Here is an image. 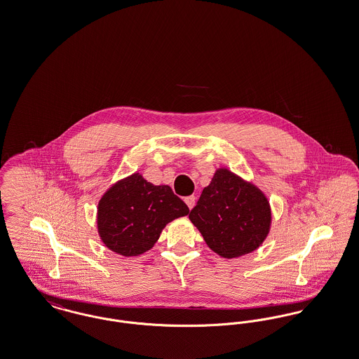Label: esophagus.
I'll return each mask as SVG.
<instances>
[{
    "mask_svg": "<svg viewBox=\"0 0 359 359\" xmlns=\"http://www.w3.org/2000/svg\"><path fill=\"white\" fill-rule=\"evenodd\" d=\"M184 202H186V205H188V208L191 210L194 205H195V202H196V198L194 196V195H191V196H187L186 199H184Z\"/></svg>",
    "mask_w": 359,
    "mask_h": 359,
    "instance_id": "obj_1",
    "label": "esophagus"
}]
</instances>
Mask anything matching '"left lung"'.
Listing matches in <instances>:
<instances>
[{"mask_svg": "<svg viewBox=\"0 0 359 359\" xmlns=\"http://www.w3.org/2000/svg\"><path fill=\"white\" fill-rule=\"evenodd\" d=\"M188 217L207 246L223 258L255 252L268 237L272 222L265 194L227 168L215 171Z\"/></svg>", "mask_w": 359, "mask_h": 359, "instance_id": "1", "label": "left lung"}]
</instances>
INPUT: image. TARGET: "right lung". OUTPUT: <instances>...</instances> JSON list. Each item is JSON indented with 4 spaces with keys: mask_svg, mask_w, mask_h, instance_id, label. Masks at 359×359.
<instances>
[{
    "mask_svg": "<svg viewBox=\"0 0 359 359\" xmlns=\"http://www.w3.org/2000/svg\"><path fill=\"white\" fill-rule=\"evenodd\" d=\"M188 212L170 186H154L136 172L103 194L97 212L98 234L111 252L140 256L154 248L168 223Z\"/></svg>",
    "mask_w": 359,
    "mask_h": 359,
    "instance_id": "1",
    "label": "right lung"
}]
</instances>
